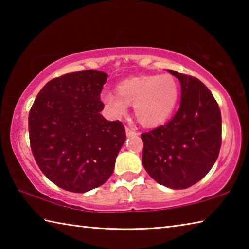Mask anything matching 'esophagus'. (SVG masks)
<instances>
[{"mask_svg": "<svg viewBox=\"0 0 249 249\" xmlns=\"http://www.w3.org/2000/svg\"><path fill=\"white\" fill-rule=\"evenodd\" d=\"M125 132H126V135H127L128 137H129V136H135V135H137V134H138L137 132H135V130L130 129V128H128V127H126V128H125Z\"/></svg>", "mask_w": 249, "mask_h": 249, "instance_id": "obj_1", "label": "esophagus"}]
</instances>
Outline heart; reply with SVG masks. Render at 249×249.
Wrapping results in <instances>:
<instances>
[{
	"label": "heart",
	"mask_w": 249,
	"mask_h": 249,
	"mask_svg": "<svg viewBox=\"0 0 249 249\" xmlns=\"http://www.w3.org/2000/svg\"><path fill=\"white\" fill-rule=\"evenodd\" d=\"M116 93H105L103 102L116 116L124 115L127 105L142 125L153 127L169 119L179 99V84L171 74H149L126 79Z\"/></svg>",
	"instance_id": "b5f03b06"
}]
</instances>
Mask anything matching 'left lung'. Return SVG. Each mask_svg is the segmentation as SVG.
Segmentation results:
<instances>
[{"label": "left lung", "mask_w": 249, "mask_h": 249, "mask_svg": "<svg viewBox=\"0 0 249 249\" xmlns=\"http://www.w3.org/2000/svg\"><path fill=\"white\" fill-rule=\"evenodd\" d=\"M168 71L180 81V107L168 123L142 134V161L158 183L171 189H187L199 182L218 157L221 111L199 79Z\"/></svg>", "instance_id": "left-lung-1"}]
</instances>
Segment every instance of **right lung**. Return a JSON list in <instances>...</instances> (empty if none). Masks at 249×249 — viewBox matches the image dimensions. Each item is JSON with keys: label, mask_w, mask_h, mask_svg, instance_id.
<instances>
[{"label": "right lung", "mask_w": 249, "mask_h": 249, "mask_svg": "<svg viewBox=\"0 0 249 249\" xmlns=\"http://www.w3.org/2000/svg\"><path fill=\"white\" fill-rule=\"evenodd\" d=\"M107 74L82 70L50 80L29 111L32 153L59 188L83 193L107 182L125 142L124 125L101 114Z\"/></svg>", "instance_id": "add662e5"}]
</instances>
